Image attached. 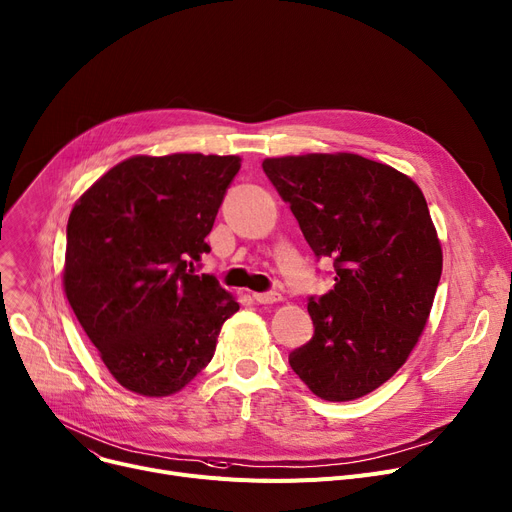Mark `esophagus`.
I'll list each match as a JSON object with an SVG mask.
<instances>
[{
	"instance_id": "obj_1",
	"label": "esophagus",
	"mask_w": 512,
	"mask_h": 512,
	"mask_svg": "<svg viewBox=\"0 0 512 512\" xmlns=\"http://www.w3.org/2000/svg\"><path fill=\"white\" fill-rule=\"evenodd\" d=\"M255 300L259 304H274V302H280L282 296L278 292H257L255 294Z\"/></svg>"
}]
</instances>
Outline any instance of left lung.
<instances>
[{"label": "left lung", "instance_id": "left-lung-1", "mask_svg": "<svg viewBox=\"0 0 512 512\" xmlns=\"http://www.w3.org/2000/svg\"><path fill=\"white\" fill-rule=\"evenodd\" d=\"M274 183L335 286L311 298V342L290 354L325 401H352L387 383L428 323L442 247L422 189L397 168L352 152L265 158Z\"/></svg>", "mask_w": 512, "mask_h": 512}]
</instances>
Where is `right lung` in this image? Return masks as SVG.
Listing matches in <instances>:
<instances>
[{
  "label": "right lung",
  "instance_id": "right-lung-1",
  "mask_svg": "<svg viewBox=\"0 0 512 512\" xmlns=\"http://www.w3.org/2000/svg\"><path fill=\"white\" fill-rule=\"evenodd\" d=\"M241 156H131L74 203L63 290L113 379L168 397L214 356L238 311L214 276H195Z\"/></svg>",
  "mask_w": 512,
  "mask_h": 512
}]
</instances>
